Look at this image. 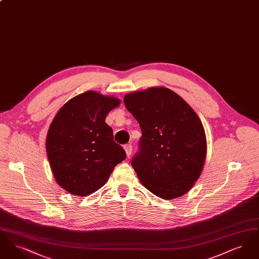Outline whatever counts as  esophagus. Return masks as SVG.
Segmentation results:
<instances>
[{"instance_id":"obj_1","label":"esophagus","mask_w":259,"mask_h":259,"mask_svg":"<svg viewBox=\"0 0 259 259\" xmlns=\"http://www.w3.org/2000/svg\"><path fill=\"white\" fill-rule=\"evenodd\" d=\"M124 149H125V152H126V155L127 157H130L131 153H132V146L129 144V145H125L124 146Z\"/></svg>"}]
</instances>
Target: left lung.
I'll list each match as a JSON object with an SVG mask.
<instances>
[{
  "instance_id": "8db88e82",
  "label": "left lung",
  "mask_w": 259,
  "mask_h": 259,
  "mask_svg": "<svg viewBox=\"0 0 259 259\" xmlns=\"http://www.w3.org/2000/svg\"><path fill=\"white\" fill-rule=\"evenodd\" d=\"M123 101L142 130L139 151L131 161L142 185L166 200L188 192L207 154L205 130L196 112L166 87L129 93Z\"/></svg>"
}]
</instances>
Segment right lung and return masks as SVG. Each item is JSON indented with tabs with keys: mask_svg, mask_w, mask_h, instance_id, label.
<instances>
[{
	"mask_svg": "<svg viewBox=\"0 0 259 259\" xmlns=\"http://www.w3.org/2000/svg\"><path fill=\"white\" fill-rule=\"evenodd\" d=\"M120 100L87 91L69 100L55 115L46 148L57 184L71 194L87 196L105 185L126 158L113 141L107 114Z\"/></svg>",
	"mask_w": 259,
	"mask_h": 259,
	"instance_id": "right-lung-1",
	"label": "right lung"
}]
</instances>
